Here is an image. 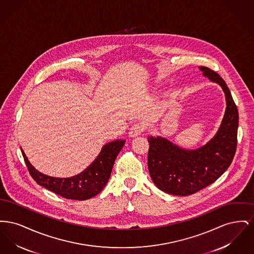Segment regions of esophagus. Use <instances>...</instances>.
Instances as JSON below:
<instances>
[{"instance_id": "obj_1", "label": "esophagus", "mask_w": 254, "mask_h": 254, "mask_svg": "<svg viewBox=\"0 0 254 254\" xmlns=\"http://www.w3.org/2000/svg\"><path fill=\"white\" fill-rule=\"evenodd\" d=\"M143 131H144V126L142 124L138 123V124H134L130 127L128 134L130 137H136V136L140 135Z\"/></svg>"}]
</instances>
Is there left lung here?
Segmentation results:
<instances>
[{
	"mask_svg": "<svg viewBox=\"0 0 254 254\" xmlns=\"http://www.w3.org/2000/svg\"><path fill=\"white\" fill-rule=\"evenodd\" d=\"M211 82L221 85L227 108L215 136L197 149H184L163 137H148L147 167L158 189L167 193L188 196L209 186L229 169L237 146L238 109L226 82L218 73L199 66Z\"/></svg>",
	"mask_w": 254,
	"mask_h": 254,
	"instance_id": "obj_1",
	"label": "left lung"
}]
</instances>
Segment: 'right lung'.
I'll return each instance as SVG.
<instances>
[{
	"mask_svg": "<svg viewBox=\"0 0 254 254\" xmlns=\"http://www.w3.org/2000/svg\"><path fill=\"white\" fill-rule=\"evenodd\" d=\"M125 140H115L103 146L89 167L70 178H56L38 171L22 150L25 165L38 185L65 199L84 201L100 193L109 181L115 159L125 145Z\"/></svg>",
	"mask_w": 254,
	"mask_h": 254,
	"instance_id": "add662e5",
	"label": "right lung"
}]
</instances>
